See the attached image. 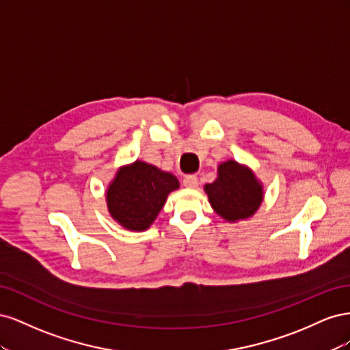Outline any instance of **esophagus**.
Returning a JSON list of instances; mask_svg holds the SVG:
<instances>
[{
  "mask_svg": "<svg viewBox=\"0 0 350 350\" xmlns=\"http://www.w3.org/2000/svg\"><path fill=\"white\" fill-rule=\"evenodd\" d=\"M183 184L188 188H194L198 185V179H197V175L196 174H188L184 176L183 179Z\"/></svg>",
  "mask_w": 350,
  "mask_h": 350,
  "instance_id": "1",
  "label": "esophagus"
}]
</instances>
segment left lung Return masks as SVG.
Instances as JSON below:
<instances>
[{"label": "left lung", "instance_id": "8db88e82", "mask_svg": "<svg viewBox=\"0 0 350 350\" xmlns=\"http://www.w3.org/2000/svg\"><path fill=\"white\" fill-rule=\"evenodd\" d=\"M216 213L229 221L256 213L262 200V188L248 167L234 161L221 163L217 179L204 187Z\"/></svg>", "mask_w": 350, "mask_h": 350}]
</instances>
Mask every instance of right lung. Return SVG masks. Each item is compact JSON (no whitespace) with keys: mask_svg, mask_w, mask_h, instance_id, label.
<instances>
[{"mask_svg":"<svg viewBox=\"0 0 350 350\" xmlns=\"http://www.w3.org/2000/svg\"><path fill=\"white\" fill-rule=\"evenodd\" d=\"M178 187V179L172 174L137 161L121 167L109 185L108 210L124 228L144 230L162 210L167 194Z\"/></svg>","mask_w":350,"mask_h":350,"instance_id":"1","label":"right lung"}]
</instances>
